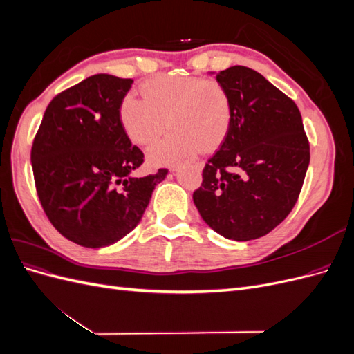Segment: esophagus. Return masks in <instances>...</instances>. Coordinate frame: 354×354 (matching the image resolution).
I'll use <instances>...</instances> for the list:
<instances>
[{"instance_id":"34e87169","label":"esophagus","mask_w":354,"mask_h":354,"mask_svg":"<svg viewBox=\"0 0 354 354\" xmlns=\"http://www.w3.org/2000/svg\"><path fill=\"white\" fill-rule=\"evenodd\" d=\"M196 167H199V168H201L202 165H201V164H198ZM177 169H178V167H177V165H174V167H171V171H177Z\"/></svg>"}]
</instances>
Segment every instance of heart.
<instances>
[{"label": "heart", "instance_id": "b5f03b06", "mask_svg": "<svg viewBox=\"0 0 354 354\" xmlns=\"http://www.w3.org/2000/svg\"><path fill=\"white\" fill-rule=\"evenodd\" d=\"M142 99L128 94L120 106L125 134L140 146L153 143L165 131L164 140L149 149L153 165H173L195 156L201 149L216 147L227 133L230 97L216 80L195 77H160L142 87Z\"/></svg>", "mask_w": 354, "mask_h": 354}]
</instances>
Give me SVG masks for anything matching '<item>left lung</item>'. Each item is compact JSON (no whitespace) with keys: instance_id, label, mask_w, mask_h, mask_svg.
<instances>
[{"instance_id":"obj_1","label":"left lung","mask_w":354,"mask_h":354,"mask_svg":"<svg viewBox=\"0 0 354 354\" xmlns=\"http://www.w3.org/2000/svg\"><path fill=\"white\" fill-rule=\"evenodd\" d=\"M216 75L230 97L226 138L202 171L194 202L208 226L232 241L261 238L298 199L310 147L297 104L245 66Z\"/></svg>"}]
</instances>
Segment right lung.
<instances>
[{
  "label": "right lung",
  "mask_w": 354,
  "mask_h": 354,
  "mask_svg": "<svg viewBox=\"0 0 354 354\" xmlns=\"http://www.w3.org/2000/svg\"><path fill=\"white\" fill-rule=\"evenodd\" d=\"M131 84L97 73L57 94L32 145L42 208L63 236L85 248L109 246L130 233L168 174H131L143 162L120 120Z\"/></svg>",
  "instance_id": "add662e5"
}]
</instances>
